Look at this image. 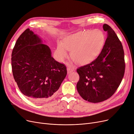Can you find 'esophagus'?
Wrapping results in <instances>:
<instances>
[{"label":"esophagus","instance_id":"34e87169","mask_svg":"<svg viewBox=\"0 0 134 134\" xmlns=\"http://www.w3.org/2000/svg\"><path fill=\"white\" fill-rule=\"evenodd\" d=\"M73 71H74V69H73V68H71V67H68L67 68V73H71V72H73Z\"/></svg>","mask_w":134,"mask_h":134}]
</instances>
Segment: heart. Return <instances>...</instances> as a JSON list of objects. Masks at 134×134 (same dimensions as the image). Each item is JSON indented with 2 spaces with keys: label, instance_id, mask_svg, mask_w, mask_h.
<instances>
[{
  "label": "heart",
  "instance_id": "obj_1",
  "mask_svg": "<svg viewBox=\"0 0 134 134\" xmlns=\"http://www.w3.org/2000/svg\"><path fill=\"white\" fill-rule=\"evenodd\" d=\"M105 35L100 30L81 31L66 37L63 43L57 45L56 55L62 61L71 51V56L75 62L84 65L92 61L100 54L105 43Z\"/></svg>",
  "mask_w": 134,
  "mask_h": 134
}]
</instances>
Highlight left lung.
Here are the masks:
<instances>
[{"label":"left lung","mask_w":134,"mask_h":134,"mask_svg":"<svg viewBox=\"0 0 134 134\" xmlns=\"http://www.w3.org/2000/svg\"><path fill=\"white\" fill-rule=\"evenodd\" d=\"M107 37L100 55L90 63L77 68L79 94L84 100L97 103L107 100L117 90L124 75L123 45L113 29L104 24Z\"/></svg>","instance_id":"1"}]
</instances>
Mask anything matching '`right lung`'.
<instances>
[{
    "label": "right lung",
    "instance_id": "right-lung-1",
    "mask_svg": "<svg viewBox=\"0 0 134 134\" xmlns=\"http://www.w3.org/2000/svg\"><path fill=\"white\" fill-rule=\"evenodd\" d=\"M14 78L21 92L37 102L47 101L59 89L67 68L55 60L48 45L29 28L23 32L11 54Z\"/></svg>",
    "mask_w": 134,
    "mask_h": 134
}]
</instances>
